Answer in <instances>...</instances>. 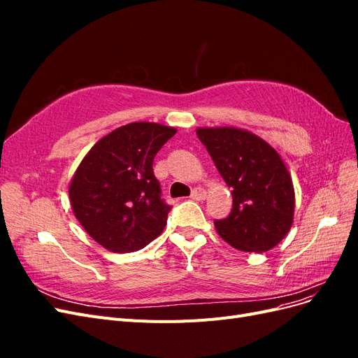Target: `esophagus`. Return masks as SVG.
<instances>
[{
    "label": "esophagus",
    "instance_id": "obj_1",
    "mask_svg": "<svg viewBox=\"0 0 358 358\" xmlns=\"http://www.w3.org/2000/svg\"><path fill=\"white\" fill-rule=\"evenodd\" d=\"M192 200H204L206 199V191L203 188H194L191 192Z\"/></svg>",
    "mask_w": 358,
    "mask_h": 358
}]
</instances>
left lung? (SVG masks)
Here are the masks:
<instances>
[{"instance_id": "left-lung-1", "label": "left lung", "mask_w": 358, "mask_h": 358, "mask_svg": "<svg viewBox=\"0 0 358 358\" xmlns=\"http://www.w3.org/2000/svg\"><path fill=\"white\" fill-rule=\"evenodd\" d=\"M220 175L231 188L233 209L215 220L233 248L266 252L284 239L294 215V188L285 164L263 138L237 128H199Z\"/></svg>"}]
</instances>
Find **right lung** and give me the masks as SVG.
<instances>
[{
	"label": "right lung",
	"instance_id": "obj_1",
	"mask_svg": "<svg viewBox=\"0 0 358 358\" xmlns=\"http://www.w3.org/2000/svg\"><path fill=\"white\" fill-rule=\"evenodd\" d=\"M175 128L133 122L96 142L76 170L71 208L92 239L112 252H134L164 230L171 206L162 199L154 158Z\"/></svg>",
	"mask_w": 358,
	"mask_h": 358
}]
</instances>
